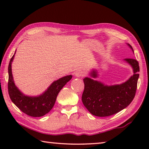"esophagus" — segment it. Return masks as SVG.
Segmentation results:
<instances>
[{
    "instance_id": "esophagus-1",
    "label": "esophagus",
    "mask_w": 149,
    "mask_h": 149,
    "mask_svg": "<svg viewBox=\"0 0 149 149\" xmlns=\"http://www.w3.org/2000/svg\"><path fill=\"white\" fill-rule=\"evenodd\" d=\"M84 72L81 71V70H77L76 72H75V75L77 77H84Z\"/></svg>"
}]
</instances>
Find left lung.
Returning <instances> with one entry per match:
<instances>
[{"label":"left lung","instance_id":"obj_1","mask_svg":"<svg viewBox=\"0 0 149 149\" xmlns=\"http://www.w3.org/2000/svg\"><path fill=\"white\" fill-rule=\"evenodd\" d=\"M127 45L133 52L132 47ZM124 60L132 65L133 75L122 84L108 86L92 78L84 79L85 87L81 99L91 114L99 117L109 116L124 109L134 99L139 76V65L135 59ZM90 75L93 78L98 76L96 70H93Z\"/></svg>","mask_w":149,"mask_h":149}]
</instances>
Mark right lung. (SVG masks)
<instances>
[{"instance_id": "obj_1", "label": "right lung", "mask_w": 149, "mask_h": 149, "mask_svg": "<svg viewBox=\"0 0 149 149\" xmlns=\"http://www.w3.org/2000/svg\"><path fill=\"white\" fill-rule=\"evenodd\" d=\"M8 65V94L12 102L25 114L32 117L43 116L49 113L56 102V97L62 87L72 79V75H66L55 81L42 95L37 97L25 95L15 85L12 74V62Z\"/></svg>"}]
</instances>
